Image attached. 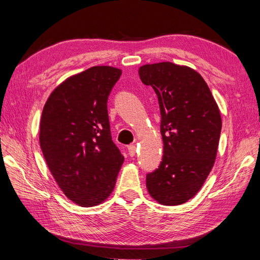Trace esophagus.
I'll use <instances>...</instances> for the list:
<instances>
[{
    "label": "esophagus",
    "instance_id": "obj_1",
    "mask_svg": "<svg viewBox=\"0 0 260 260\" xmlns=\"http://www.w3.org/2000/svg\"><path fill=\"white\" fill-rule=\"evenodd\" d=\"M127 150H128V155H129L131 157L135 156V153H136V147L134 146V144H131V146H128V148H127Z\"/></svg>",
    "mask_w": 260,
    "mask_h": 260
}]
</instances>
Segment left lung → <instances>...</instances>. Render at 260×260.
<instances>
[{"instance_id":"left-lung-1","label":"left lung","mask_w":260,"mask_h":260,"mask_svg":"<svg viewBox=\"0 0 260 260\" xmlns=\"http://www.w3.org/2000/svg\"><path fill=\"white\" fill-rule=\"evenodd\" d=\"M160 109L164 155L147 174L150 196L162 205L186 203L199 192L212 170L221 132V117L204 79L195 70L171 63L139 69Z\"/></svg>"}]
</instances>
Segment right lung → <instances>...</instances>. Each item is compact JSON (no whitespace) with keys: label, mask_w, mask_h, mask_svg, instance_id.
<instances>
[{"label":"right lung","mask_w":260,"mask_h":260,"mask_svg":"<svg viewBox=\"0 0 260 260\" xmlns=\"http://www.w3.org/2000/svg\"><path fill=\"white\" fill-rule=\"evenodd\" d=\"M121 70L93 67L50 94L40 122V147L61 191L89 208L112 192L124 156L110 132L108 99Z\"/></svg>","instance_id":"1"}]
</instances>
